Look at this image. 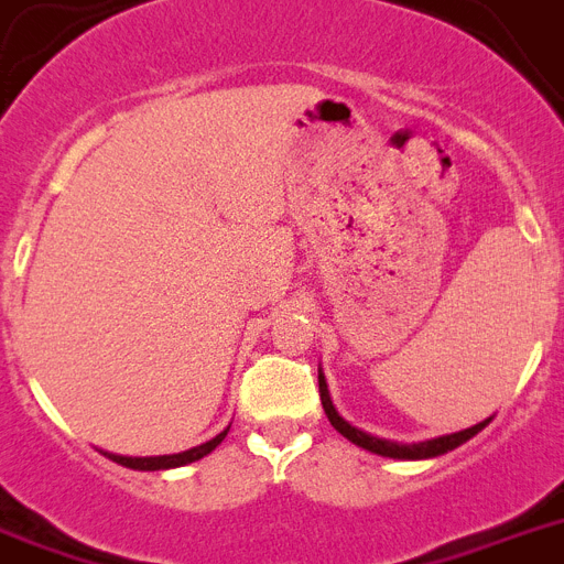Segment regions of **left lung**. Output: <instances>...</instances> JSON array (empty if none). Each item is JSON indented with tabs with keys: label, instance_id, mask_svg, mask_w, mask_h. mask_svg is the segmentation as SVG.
Returning a JSON list of instances; mask_svg holds the SVG:
<instances>
[{
	"label": "left lung",
	"instance_id": "left-lung-1",
	"mask_svg": "<svg viewBox=\"0 0 564 564\" xmlns=\"http://www.w3.org/2000/svg\"><path fill=\"white\" fill-rule=\"evenodd\" d=\"M319 397H322V408H325V413H328L330 425H334L336 431L345 436V440H350L354 445L365 447V451H370V454L391 456V459H431V456H442V454H447V451L459 447L462 442H468L470 436H476V433L482 431V427H488V422H490V420H485V422H479V425L468 427V431L447 433V436H440V440L416 442V445H399V442H391V440H377V436H370V433L359 431V427H354L350 422L341 420L339 413H336L334 402H330L328 384H325V377H322V373H319Z\"/></svg>",
	"mask_w": 564,
	"mask_h": 564
}]
</instances>
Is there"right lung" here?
<instances>
[{
  "instance_id": "obj_1",
  "label": "right lung",
  "mask_w": 564,
  "mask_h": 564,
  "mask_svg": "<svg viewBox=\"0 0 564 564\" xmlns=\"http://www.w3.org/2000/svg\"><path fill=\"white\" fill-rule=\"evenodd\" d=\"M228 436V431H223L219 436H214L210 442L205 445H196L191 451H182V454H171V456H117V454H105L108 459L119 462L124 468H133V470H165V468H182V465H191V462L202 459V456H208L219 442Z\"/></svg>"
}]
</instances>
